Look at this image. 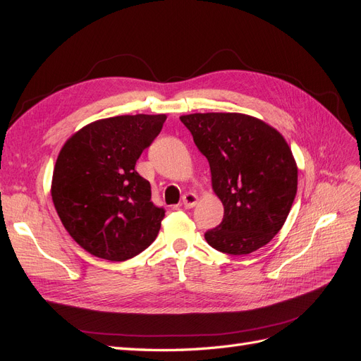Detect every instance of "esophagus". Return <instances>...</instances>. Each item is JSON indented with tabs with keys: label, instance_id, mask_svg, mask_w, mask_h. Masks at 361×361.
Returning <instances> with one entry per match:
<instances>
[{
	"label": "esophagus",
	"instance_id": "34e87169",
	"mask_svg": "<svg viewBox=\"0 0 361 361\" xmlns=\"http://www.w3.org/2000/svg\"><path fill=\"white\" fill-rule=\"evenodd\" d=\"M197 200H199V197L194 192H187L182 195V204H183V207H187V209L194 207L195 203H197Z\"/></svg>",
	"mask_w": 361,
	"mask_h": 361
}]
</instances>
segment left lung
<instances>
[{"label": "left lung", "instance_id": "1", "mask_svg": "<svg viewBox=\"0 0 361 361\" xmlns=\"http://www.w3.org/2000/svg\"><path fill=\"white\" fill-rule=\"evenodd\" d=\"M211 167L212 188L224 206L220 226L204 233L212 248L241 256L267 245L285 224L298 169L283 135L239 113L182 116Z\"/></svg>", "mask_w": 361, "mask_h": 361}]
</instances>
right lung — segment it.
Masks as SVG:
<instances>
[{
    "instance_id": "1",
    "label": "right lung",
    "mask_w": 361,
    "mask_h": 361,
    "mask_svg": "<svg viewBox=\"0 0 361 361\" xmlns=\"http://www.w3.org/2000/svg\"><path fill=\"white\" fill-rule=\"evenodd\" d=\"M166 114L116 116L84 126L60 150L52 202L69 235L90 255L123 262L155 241L166 209L152 202L135 164Z\"/></svg>"
}]
</instances>
